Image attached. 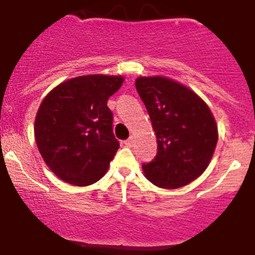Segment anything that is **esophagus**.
<instances>
[{
    "label": "esophagus",
    "instance_id": "1",
    "mask_svg": "<svg viewBox=\"0 0 255 255\" xmlns=\"http://www.w3.org/2000/svg\"><path fill=\"white\" fill-rule=\"evenodd\" d=\"M124 143H125L126 146H128V147H131V146H133V143H134V139H133V137L128 138V139H126L125 142H124Z\"/></svg>",
    "mask_w": 255,
    "mask_h": 255
}]
</instances>
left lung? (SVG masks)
Instances as JSON below:
<instances>
[{"label":"left lung","instance_id":"left-lung-1","mask_svg":"<svg viewBox=\"0 0 255 255\" xmlns=\"http://www.w3.org/2000/svg\"><path fill=\"white\" fill-rule=\"evenodd\" d=\"M135 88L158 143L155 158L142 164L144 176L160 188L187 185L204 172L215 152V117L196 93L167 77H138Z\"/></svg>","mask_w":255,"mask_h":255}]
</instances>
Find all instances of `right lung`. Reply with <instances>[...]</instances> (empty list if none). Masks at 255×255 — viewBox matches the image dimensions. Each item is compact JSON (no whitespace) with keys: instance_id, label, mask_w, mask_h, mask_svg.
Returning <instances> with one entry per match:
<instances>
[{"instance_id":"add662e5","label":"right lung","mask_w":255,"mask_h":255,"mask_svg":"<svg viewBox=\"0 0 255 255\" xmlns=\"http://www.w3.org/2000/svg\"><path fill=\"white\" fill-rule=\"evenodd\" d=\"M122 83V76L73 77L44 97L34 134L40 155L58 178L81 187L105 175L120 147L108 99Z\"/></svg>"}]
</instances>
